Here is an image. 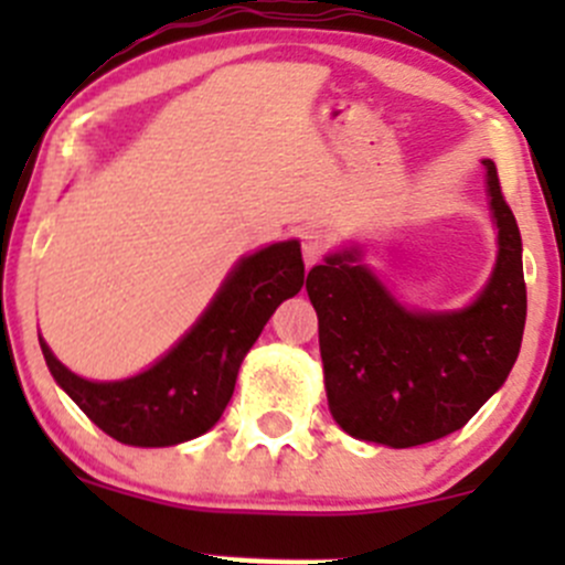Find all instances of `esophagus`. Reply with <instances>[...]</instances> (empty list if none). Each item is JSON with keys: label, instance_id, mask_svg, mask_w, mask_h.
Wrapping results in <instances>:
<instances>
[{"label": "esophagus", "instance_id": "1", "mask_svg": "<svg viewBox=\"0 0 565 565\" xmlns=\"http://www.w3.org/2000/svg\"><path fill=\"white\" fill-rule=\"evenodd\" d=\"M300 248H303V262H306V267H315L317 262L322 259V254H324V237H322V232H317V230L303 232V237H300Z\"/></svg>", "mask_w": 565, "mask_h": 565}]
</instances>
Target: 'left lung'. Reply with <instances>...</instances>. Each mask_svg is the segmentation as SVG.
Listing matches in <instances>:
<instances>
[{
	"label": "left lung",
	"mask_w": 565,
	"mask_h": 565,
	"mask_svg": "<svg viewBox=\"0 0 565 565\" xmlns=\"http://www.w3.org/2000/svg\"><path fill=\"white\" fill-rule=\"evenodd\" d=\"M483 167L498 262L467 309L407 311L361 265L358 248L309 270L330 413L358 440L413 448L451 435L505 383L520 355L527 315L522 237L498 169Z\"/></svg>",
	"instance_id": "8db88e82"
}]
</instances>
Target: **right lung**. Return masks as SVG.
Listing matches in <instances>:
<instances>
[{
  "label": "right lung",
  "mask_w": 565,
  "mask_h": 565,
  "mask_svg": "<svg viewBox=\"0 0 565 565\" xmlns=\"http://www.w3.org/2000/svg\"><path fill=\"white\" fill-rule=\"evenodd\" d=\"M300 243H273L237 262L199 322L147 372L93 383L62 366L40 341L45 366L62 391L108 437L139 448L193 440L218 424L246 352L281 300L303 287Z\"/></svg>",
  "instance_id": "1"
}]
</instances>
